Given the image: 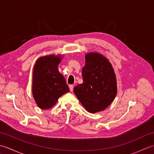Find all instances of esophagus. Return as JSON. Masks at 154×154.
Returning a JSON list of instances; mask_svg holds the SVG:
<instances>
[{
    "label": "esophagus",
    "mask_w": 154,
    "mask_h": 154,
    "mask_svg": "<svg viewBox=\"0 0 154 154\" xmlns=\"http://www.w3.org/2000/svg\"><path fill=\"white\" fill-rule=\"evenodd\" d=\"M69 87L70 91H71V92H72V91H73V85H69Z\"/></svg>",
    "instance_id": "34e87169"
}]
</instances>
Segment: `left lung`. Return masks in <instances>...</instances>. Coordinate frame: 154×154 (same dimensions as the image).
Masks as SVG:
<instances>
[{
    "label": "left lung",
    "instance_id": "left-lung-1",
    "mask_svg": "<svg viewBox=\"0 0 154 154\" xmlns=\"http://www.w3.org/2000/svg\"><path fill=\"white\" fill-rule=\"evenodd\" d=\"M83 83L74 87L78 100L90 113L105 110L117 93V82L110 62L97 52L85 54L82 68Z\"/></svg>",
    "mask_w": 154,
    "mask_h": 154
}]
</instances>
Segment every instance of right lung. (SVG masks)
<instances>
[{"label": "right lung", "instance_id": "add662e5", "mask_svg": "<svg viewBox=\"0 0 154 154\" xmlns=\"http://www.w3.org/2000/svg\"><path fill=\"white\" fill-rule=\"evenodd\" d=\"M63 55H49L35 61L33 69L32 94L39 108L47 110L53 107L59 98L69 91L58 65Z\"/></svg>", "mask_w": 154, "mask_h": 154}]
</instances>
